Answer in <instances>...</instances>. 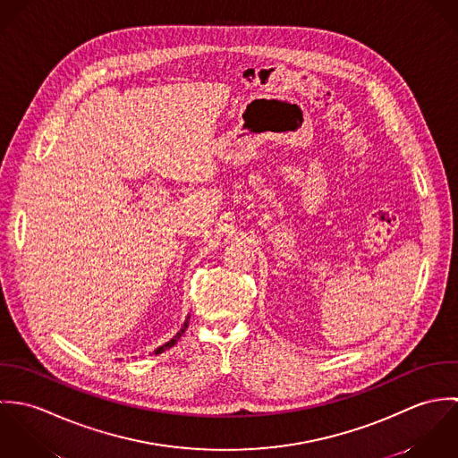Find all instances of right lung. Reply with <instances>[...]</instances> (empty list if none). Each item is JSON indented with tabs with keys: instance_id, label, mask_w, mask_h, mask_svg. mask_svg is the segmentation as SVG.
I'll use <instances>...</instances> for the list:
<instances>
[{
	"instance_id": "1",
	"label": "right lung",
	"mask_w": 458,
	"mask_h": 458,
	"mask_svg": "<svg viewBox=\"0 0 458 458\" xmlns=\"http://www.w3.org/2000/svg\"><path fill=\"white\" fill-rule=\"evenodd\" d=\"M189 319H191V316H189V318H187V321H185V323H183V327H182V329H180V331H178V333H176V335H174V336H173V338H171V340H169V342H167V344H164V345H160V347H158V349H157V351H155V354H160V352H162V351H165V349H169V347H173V345H174V344H176V342H178V340H180V338H182V335H183V333H185V329H187V327H189Z\"/></svg>"
}]
</instances>
